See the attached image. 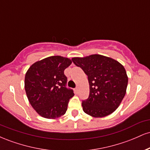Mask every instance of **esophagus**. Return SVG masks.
Returning a JSON list of instances; mask_svg holds the SVG:
<instances>
[{
  "label": "esophagus",
  "instance_id": "34e87169",
  "mask_svg": "<svg viewBox=\"0 0 150 150\" xmlns=\"http://www.w3.org/2000/svg\"><path fill=\"white\" fill-rule=\"evenodd\" d=\"M75 94H78V92H79V88H78V87H76V88L75 89Z\"/></svg>",
  "mask_w": 150,
  "mask_h": 150
}]
</instances>
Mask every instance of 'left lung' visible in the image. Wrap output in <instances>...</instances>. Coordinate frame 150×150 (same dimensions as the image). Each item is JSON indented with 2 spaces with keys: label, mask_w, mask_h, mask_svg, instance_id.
<instances>
[{
  "label": "left lung",
  "mask_w": 150,
  "mask_h": 150,
  "mask_svg": "<svg viewBox=\"0 0 150 150\" xmlns=\"http://www.w3.org/2000/svg\"><path fill=\"white\" fill-rule=\"evenodd\" d=\"M72 61L88 77L89 95L82 102L84 112L96 118L112 113L126 92L128 78L124 67L113 58L98 54L73 58Z\"/></svg>",
  "instance_id": "left-lung-1"
}]
</instances>
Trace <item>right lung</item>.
<instances>
[{"mask_svg": "<svg viewBox=\"0 0 150 150\" xmlns=\"http://www.w3.org/2000/svg\"><path fill=\"white\" fill-rule=\"evenodd\" d=\"M71 60L53 56L36 62L27 70L25 88L30 104L41 116L58 118L64 115L73 90L66 87L64 70Z\"/></svg>", "mask_w": 150, "mask_h": 150, "instance_id": "1", "label": "right lung"}]
</instances>
